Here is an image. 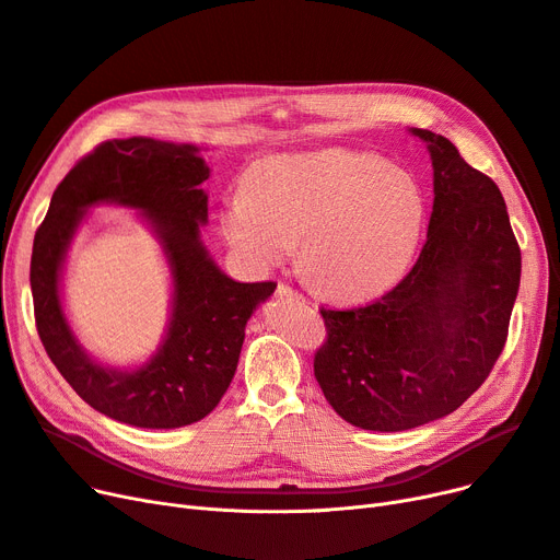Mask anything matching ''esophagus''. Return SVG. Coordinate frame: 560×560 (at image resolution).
I'll return each instance as SVG.
<instances>
[{
  "mask_svg": "<svg viewBox=\"0 0 560 560\" xmlns=\"http://www.w3.org/2000/svg\"><path fill=\"white\" fill-rule=\"evenodd\" d=\"M278 296H280V299H294V301H305L301 292H296V289H292V287L284 284V282H280V284H278Z\"/></svg>",
  "mask_w": 560,
  "mask_h": 560,
  "instance_id": "1",
  "label": "esophagus"
}]
</instances>
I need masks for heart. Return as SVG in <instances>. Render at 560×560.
<instances>
[{
	"instance_id": "obj_1",
	"label": "heart",
	"mask_w": 560,
	"mask_h": 560,
	"mask_svg": "<svg viewBox=\"0 0 560 560\" xmlns=\"http://www.w3.org/2000/svg\"><path fill=\"white\" fill-rule=\"evenodd\" d=\"M416 178L368 151L273 155L245 174L220 230L236 257L268 271L292 257L319 292L358 301L388 289L411 264L424 228Z\"/></svg>"
}]
</instances>
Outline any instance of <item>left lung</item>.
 <instances>
[{
  "label": "left lung",
  "mask_w": 560,
  "mask_h": 560,
  "mask_svg": "<svg viewBox=\"0 0 560 560\" xmlns=\"http://www.w3.org/2000/svg\"><path fill=\"white\" fill-rule=\"evenodd\" d=\"M434 207L411 271L368 305L326 310L315 376L328 405L372 432L453 413L489 376L508 340L522 250L499 186L432 130Z\"/></svg>",
  "instance_id": "8db88e82"
}]
</instances>
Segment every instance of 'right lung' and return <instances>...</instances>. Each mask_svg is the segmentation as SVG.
I'll return each mask as SVG.
<instances>
[{"label":"right lung","instance_id":"right-lung-1","mask_svg":"<svg viewBox=\"0 0 560 560\" xmlns=\"http://www.w3.org/2000/svg\"><path fill=\"white\" fill-rule=\"evenodd\" d=\"M207 163L192 144L151 138L109 140L80 159L57 186L32 250L38 338L50 361L89 407L132 428L170 430L202 420L230 388L255 307L276 282H236L209 257L199 225L209 215ZM142 208L162 238L175 278L164 347L140 371L94 364L74 342L58 301V268L86 206Z\"/></svg>","mask_w":560,"mask_h":560}]
</instances>
